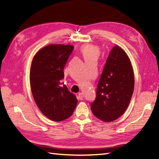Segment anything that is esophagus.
I'll list each match as a JSON object with an SVG mask.
<instances>
[{
  "mask_svg": "<svg viewBox=\"0 0 159 159\" xmlns=\"http://www.w3.org/2000/svg\"><path fill=\"white\" fill-rule=\"evenodd\" d=\"M78 99L79 100H83V95L82 93H79V95H78Z\"/></svg>",
  "mask_w": 159,
  "mask_h": 159,
  "instance_id": "esophagus-1",
  "label": "esophagus"
}]
</instances>
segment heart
<instances>
[{
  "label": "heart",
  "mask_w": 159,
  "mask_h": 159,
  "mask_svg": "<svg viewBox=\"0 0 159 159\" xmlns=\"http://www.w3.org/2000/svg\"><path fill=\"white\" fill-rule=\"evenodd\" d=\"M80 51L83 54L84 60H97L101 54L99 48L94 44H83L80 48Z\"/></svg>",
  "instance_id": "b5f03b06"
}]
</instances>
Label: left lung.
Returning <instances> with one entry per match:
<instances>
[{
    "label": "left lung",
    "instance_id": "1",
    "mask_svg": "<svg viewBox=\"0 0 159 159\" xmlns=\"http://www.w3.org/2000/svg\"><path fill=\"white\" fill-rule=\"evenodd\" d=\"M134 88V71L125 52L115 46L110 52L97 85L96 99L91 105L97 118L105 122L124 114Z\"/></svg>",
    "mask_w": 159,
    "mask_h": 159
}]
</instances>
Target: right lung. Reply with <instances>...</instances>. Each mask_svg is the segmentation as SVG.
I'll return each mask as SVG.
<instances>
[{"instance_id": "add662e5", "label": "right lung", "mask_w": 159, "mask_h": 159, "mask_svg": "<svg viewBox=\"0 0 159 159\" xmlns=\"http://www.w3.org/2000/svg\"><path fill=\"white\" fill-rule=\"evenodd\" d=\"M73 49L72 45H48L36 53L31 62L30 86L35 102L45 116L54 121L70 117L78 102L61 83Z\"/></svg>"}]
</instances>
